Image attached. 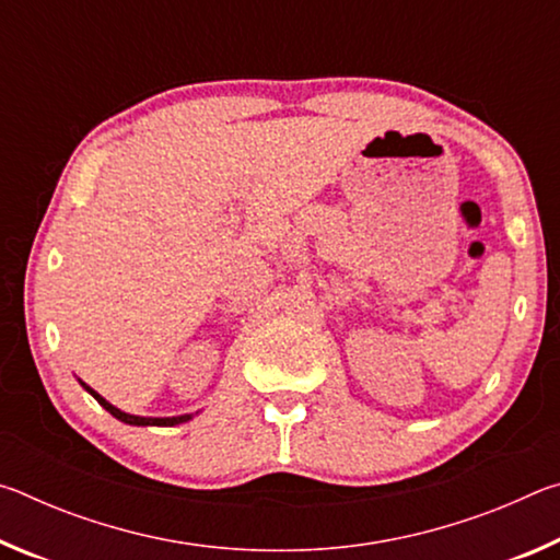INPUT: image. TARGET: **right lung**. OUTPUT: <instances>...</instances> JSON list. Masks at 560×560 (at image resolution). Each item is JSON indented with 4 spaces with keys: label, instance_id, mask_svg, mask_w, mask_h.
Segmentation results:
<instances>
[{
    "label": "right lung",
    "instance_id": "obj_1",
    "mask_svg": "<svg viewBox=\"0 0 560 560\" xmlns=\"http://www.w3.org/2000/svg\"><path fill=\"white\" fill-rule=\"evenodd\" d=\"M81 383V387L86 393H91L93 397H96L98 400V405L103 407V410H108L113 417H116V420H120V422H126V424H132V428H175V424H183V422H189L192 420V417L197 415V412H187V415H175V417H143V415H130V412H122L120 407H116V405H110L106 397L103 395H98L96 390H93L91 385H86L83 381H79Z\"/></svg>",
    "mask_w": 560,
    "mask_h": 560
}]
</instances>
